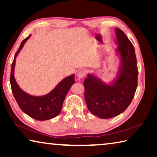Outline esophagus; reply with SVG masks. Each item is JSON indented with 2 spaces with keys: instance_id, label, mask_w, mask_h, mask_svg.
<instances>
[{
  "instance_id": "34e87169",
  "label": "esophagus",
  "mask_w": 157,
  "mask_h": 157,
  "mask_svg": "<svg viewBox=\"0 0 157 157\" xmlns=\"http://www.w3.org/2000/svg\"><path fill=\"white\" fill-rule=\"evenodd\" d=\"M87 73V71L86 70H80L77 74V75L79 78H83L86 75Z\"/></svg>"
}]
</instances>
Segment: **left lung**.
<instances>
[{"mask_svg": "<svg viewBox=\"0 0 157 157\" xmlns=\"http://www.w3.org/2000/svg\"><path fill=\"white\" fill-rule=\"evenodd\" d=\"M116 51L121 66L112 84H106L89 74L84 82V99L89 110L100 118H110L123 113L132 102L137 88L138 71L135 50L121 29L116 28Z\"/></svg>", "mask_w": 157, "mask_h": 157, "instance_id": "obj_1", "label": "left lung"}]
</instances>
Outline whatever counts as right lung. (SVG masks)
I'll list each match as a JSON object with an SVG mask.
<instances>
[{
  "label": "right lung",
  "instance_id": "add662e5",
  "mask_svg": "<svg viewBox=\"0 0 157 157\" xmlns=\"http://www.w3.org/2000/svg\"><path fill=\"white\" fill-rule=\"evenodd\" d=\"M30 37V35H29L23 39L14 55L10 74V84L12 94L21 109L35 120L46 121L56 117L62 111L66 95L71 86L75 83V75L73 74L63 79L52 91L43 96H33L21 90L14 78L15 61L18 54Z\"/></svg>",
  "mask_w": 157,
  "mask_h": 157
}]
</instances>
